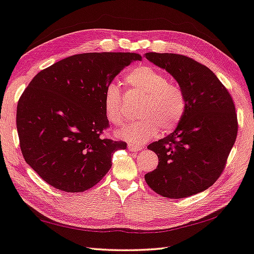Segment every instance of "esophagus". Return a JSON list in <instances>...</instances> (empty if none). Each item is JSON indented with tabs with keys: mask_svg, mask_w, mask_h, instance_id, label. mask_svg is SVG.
I'll list each match as a JSON object with an SVG mask.
<instances>
[{
	"mask_svg": "<svg viewBox=\"0 0 254 254\" xmlns=\"http://www.w3.org/2000/svg\"><path fill=\"white\" fill-rule=\"evenodd\" d=\"M127 148L130 151H133V152H136V151H140V150H142V146L141 145H137V144H132V143H130V144H127Z\"/></svg>",
	"mask_w": 254,
	"mask_h": 254,
	"instance_id": "34e87169",
	"label": "esophagus"
}]
</instances>
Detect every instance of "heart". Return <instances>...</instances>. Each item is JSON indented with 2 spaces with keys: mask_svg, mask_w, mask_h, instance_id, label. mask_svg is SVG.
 Instances as JSON below:
<instances>
[{
  "mask_svg": "<svg viewBox=\"0 0 254 254\" xmlns=\"http://www.w3.org/2000/svg\"><path fill=\"white\" fill-rule=\"evenodd\" d=\"M124 82L133 91L143 96L140 106L141 119L127 123L117 132L119 137L134 144H142L161 130L172 133L185 118L188 99L180 83L168 81L167 76L157 68L141 64L132 68ZM104 112L112 124H121L126 118L122 92L119 84L111 82L104 92Z\"/></svg>",
  "mask_w": 254,
  "mask_h": 254,
  "instance_id": "b5f03b06",
  "label": "heart"
}]
</instances>
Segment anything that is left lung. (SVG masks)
<instances>
[{
  "instance_id": "left-lung-1",
  "label": "left lung",
  "mask_w": 254,
  "mask_h": 254,
  "mask_svg": "<svg viewBox=\"0 0 254 254\" xmlns=\"http://www.w3.org/2000/svg\"><path fill=\"white\" fill-rule=\"evenodd\" d=\"M185 89V118L170 135L147 148L158 156L157 167L145 182L158 195L173 199L207 190L226 167L238 133L231 94L205 64L184 55L146 53Z\"/></svg>"
}]
</instances>
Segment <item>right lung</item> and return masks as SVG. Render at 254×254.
<instances>
[{
    "instance_id": "1",
    "label": "right lung",
    "mask_w": 254,
    "mask_h": 254,
    "mask_svg": "<svg viewBox=\"0 0 254 254\" xmlns=\"http://www.w3.org/2000/svg\"><path fill=\"white\" fill-rule=\"evenodd\" d=\"M134 53H86L43 69L19 98L16 127L24 160L56 190L81 192L100 182L127 143L102 137L104 92Z\"/></svg>"
}]
</instances>
